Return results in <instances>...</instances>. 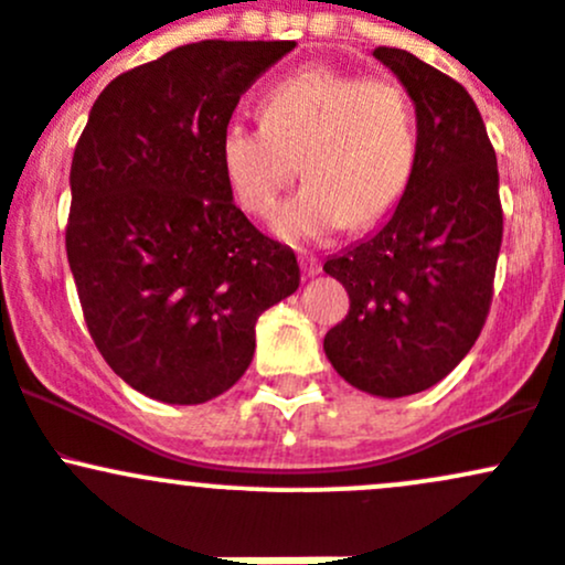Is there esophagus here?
Returning <instances> with one entry per match:
<instances>
[{"label": "esophagus", "instance_id": "obj_1", "mask_svg": "<svg viewBox=\"0 0 565 565\" xmlns=\"http://www.w3.org/2000/svg\"><path fill=\"white\" fill-rule=\"evenodd\" d=\"M300 270H303L306 278H315L322 273V262L317 256H300Z\"/></svg>", "mask_w": 565, "mask_h": 565}]
</instances>
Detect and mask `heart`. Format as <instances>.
Here are the masks:
<instances>
[{"instance_id":"1","label":"heart","mask_w":565,"mask_h":565,"mask_svg":"<svg viewBox=\"0 0 565 565\" xmlns=\"http://www.w3.org/2000/svg\"><path fill=\"white\" fill-rule=\"evenodd\" d=\"M262 125H230L221 167L237 204L267 218L284 188L306 185L276 213L287 243H317L363 230L402 202L418 156V125L407 89L391 78H363L328 65L303 67L265 93Z\"/></svg>"}]
</instances>
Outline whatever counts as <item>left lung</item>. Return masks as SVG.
Segmentation results:
<instances>
[{
	"label": "left lung",
	"mask_w": 565,
	"mask_h": 565,
	"mask_svg": "<svg viewBox=\"0 0 565 565\" xmlns=\"http://www.w3.org/2000/svg\"><path fill=\"white\" fill-rule=\"evenodd\" d=\"M415 104L418 156L402 202L369 241L324 262L350 311L324 335L335 372L372 396L440 383L492 306L503 243L498 158L467 89L402 49H374Z\"/></svg>",
	"instance_id": "left-lung-1"
}]
</instances>
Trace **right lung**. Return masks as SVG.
<instances>
[{
	"mask_svg": "<svg viewBox=\"0 0 565 565\" xmlns=\"http://www.w3.org/2000/svg\"><path fill=\"white\" fill-rule=\"evenodd\" d=\"M295 40H202L114 78L71 163L65 248L89 335L130 388L202 404L246 374L295 250L232 202L221 136Z\"/></svg>",
	"mask_w": 565,
	"mask_h": 565,
	"instance_id": "obj_1",
	"label": "right lung"
}]
</instances>
